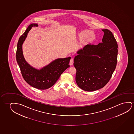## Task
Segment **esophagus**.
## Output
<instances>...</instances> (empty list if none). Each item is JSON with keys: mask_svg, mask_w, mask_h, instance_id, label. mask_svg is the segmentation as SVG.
<instances>
[{"mask_svg": "<svg viewBox=\"0 0 134 134\" xmlns=\"http://www.w3.org/2000/svg\"><path fill=\"white\" fill-rule=\"evenodd\" d=\"M74 64V59H73L72 58L70 60V63H69V64H70V66H72Z\"/></svg>", "mask_w": 134, "mask_h": 134, "instance_id": "esophagus-1", "label": "esophagus"}]
</instances>
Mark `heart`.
<instances>
[{"label":"heart","instance_id":"1","mask_svg":"<svg viewBox=\"0 0 134 134\" xmlns=\"http://www.w3.org/2000/svg\"><path fill=\"white\" fill-rule=\"evenodd\" d=\"M79 38L80 40H83L85 43H90L95 40L96 35L94 32L83 31L79 34Z\"/></svg>","mask_w":134,"mask_h":134}]
</instances>
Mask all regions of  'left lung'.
I'll use <instances>...</instances> for the list:
<instances>
[{"instance_id":"1","label":"left lung","mask_w":134,"mask_h":134,"mask_svg":"<svg viewBox=\"0 0 134 134\" xmlns=\"http://www.w3.org/2000/svg\"><path fill=\"white\" fill-rule=\"evenodd\" d=\"M104 35L97 45L88 44L77 52L74 65L76 82L80 89L93 91L109 81L117 65L118 44L110 31L102 29Z\"/></svg>"}]
</instances>
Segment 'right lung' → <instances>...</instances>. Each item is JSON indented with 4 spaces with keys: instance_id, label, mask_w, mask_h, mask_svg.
<instances>
[{
    "instance_id": "right-lung-1",
    "label": "right lung",
    "mask_w": 134,
    "mask_h": 134,
    "mask_svg": "<svg viewBox=\"0 0 134 134\" xmlns=\"http://www.w3.org/2000/svg\"><path fill=\"white\" fill-rule=\"evenodd\" d=\"M38 24L30 25L19 38L17 43L16 58L23 77L26 83L36 89L46 90L52 87L64 71L68 68L71 57L57 58L40 69L34 68L26 62L23 56V44L29 32Z\"/></svg>"
}]
</instances>
